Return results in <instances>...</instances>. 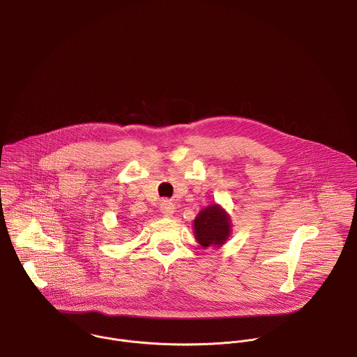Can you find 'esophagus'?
<instances>
[{
	"label": "esophagus",
	"mask_w": 357,
	"mask_h": 357,
	"mask_svg": "<svg viewBox=\"0 0 357 357\" xmlns=\"http://www.w3.org/2000/svg\"><path fill=\"white\" fill-rule=\"evenodd\" d=\"M160 208H161V213L165 217H172V214L174 213V204L169 200H163Z\"/></svg>",
	"instance_id": "obj_1"
}]
</instances>
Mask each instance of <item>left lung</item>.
I'll use <instances>...</instances> for the list:
<instances>
[{
    "mask_svg": "<svg viewBox=\"0 0 357 357\" xmlns=\"http://www.w3.org/2000/svg\"><path fill=\"white\" fill-rule=\"evenodd\" d=\"M230 217L220 204H210L200 210L194 221L196 241L203 247H221L230 236Z\"/></svg>",
    "mask_w": 357,
    "mask_h": 357,
    "instance_id": "8db88e82",
    "label": "left lung"
}]
</instances>
